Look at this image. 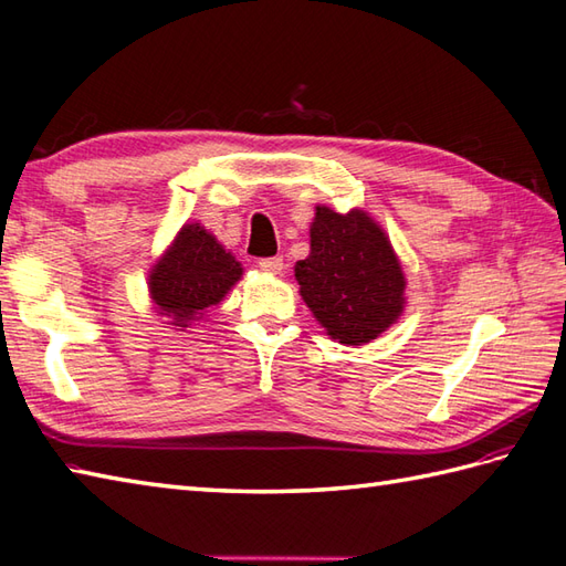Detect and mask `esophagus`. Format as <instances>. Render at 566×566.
<instances>
[{"mask_svg": "<svg viewBox=\"0 0 566 566\" xmlns=\"http://www.w3.org/2000/svg\"><path fill=\"white\" fill-rule=\"evenodd\" d=\"M258 268H260L262 272H268V274H280V272L284 270V260H282L280 255L262 258V260H258Z\"/></svg>", "mask_w": 566, "mask_h": 566, "instance_id": "34e87169", "label": "esophagus"}]
</instances>
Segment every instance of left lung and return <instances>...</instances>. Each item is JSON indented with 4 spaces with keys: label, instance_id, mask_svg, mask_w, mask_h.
Segmentation results:
<instances>
[{
    "label": "left lung",
    "instance_id": "1",
    "mask_svg": "<svg viewBox=\"0 0 566 566\" xmlns=\"http://www.w3.org/2000/svg\"><path fill=\"white\" fill-rule=\"evenodd\" d=\"M294 274L306 306L343 345L375 340L403 311L401 264L365 211L318 207L311 255L296 262Z\"/></svg>",
    "mask_w": 566,
    "mask_h": 566
}]
</instances>
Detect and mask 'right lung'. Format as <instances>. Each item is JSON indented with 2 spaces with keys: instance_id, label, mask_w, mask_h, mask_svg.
I'll list each match as a JSON object with an SVG mask.
<instances>
[{
  "instance_id": "right-lung-1",
  "label": "right lung",
  "mask_w": 566,
  "mask_h": 566,
  "mask_svg": "<svg viewBox=\"0 0 566 566\" xmlns=\"http://www.w3.org/2000/svg\"><path fill=\"white\" fill-rule=\"evenodd\" d=\"M243 268L199 223L185 226L172 248L150 272V294L163 316L175 326L199 318L203 308L216 306L240 280Z\"/></svg>"
}]
</instances>
